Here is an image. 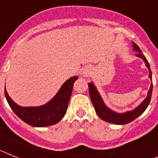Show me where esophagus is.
I'll return each instance as SVG.
<instances>
[{
  "label": "esophagus",
  "instance_id": "1",
  "mask_svg": "<svg viewBox=\"0 0 158 158\" xmlns=\"http://www.w3.org/2000/svg\"><path fill=\"white\" fill-rule=\"evenodd\" d=\"M81 74L84 75V76H89L90 74V69L88 67H85L83 68L81 70Z\"/></svg>",
  "mask_w": 158,
  "mask_h": 158
}]
</instances>
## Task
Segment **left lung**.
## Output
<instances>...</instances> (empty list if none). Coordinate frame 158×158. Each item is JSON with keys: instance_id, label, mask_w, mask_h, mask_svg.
Wrapping results in <instances>:
<instances>
[{"instance_id": "obj_1", "label": "left lung", "mask_w": 158, "mask_h": 158, "mask_svg": "<svg viewBox=\"0 0 158 158\" xmlns=\"http://www.w3.org/2000/svg\"><path fill=\"white\" fill-rule=\"evenodd\" d=\"M133 47L135 51L139 52L136 54L137 56L144 60L146 65L147 66L148 69H149V72H150L149 77L150 79H152L151 69H150V64L148 62L147 59L142 54V51H141L140 48H139V46L137 45L136 43H134ZM89 90L92 103H93L95 111H96L99 117L101 119H103V120L106 121L107 123H111L113 124H118V125H123V124L129 123L131 121L135 120V118H138L147 108V107L150 104V100H151L152 91H153V84H151V85H150V89L148 91V95L146 96V98L143 100L142 104L139 107H136L135 110H133V111H127V112L123 113V114L115 112V111H111L108 107H106V105L104 104L103 100H102L101 97H100V94H99V93L96 90V87H95L94 85L92 82L91 83H89Z\"/></svg>"}]
</instances>
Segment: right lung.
Returning <instances> with one entry per match:
<instances>
[{"mask_svg":"<svg viewBox=\"0 0 158 158\" xmlns=\"http://www.w3.org/2000/svg\"><path fill=\"white\" fill-rule=\"evenodd\" d=\"M77 77L67 80L54 98L40 107H20L10 98L5 88V95L8 104L20 119L32 127H48L59 122L65 115L72 94L73 87Z\"/></svg>","mask_w":158,"mask_h":158,"instance_id":"right-lung-1","label":"right lung"}]
</instances>
